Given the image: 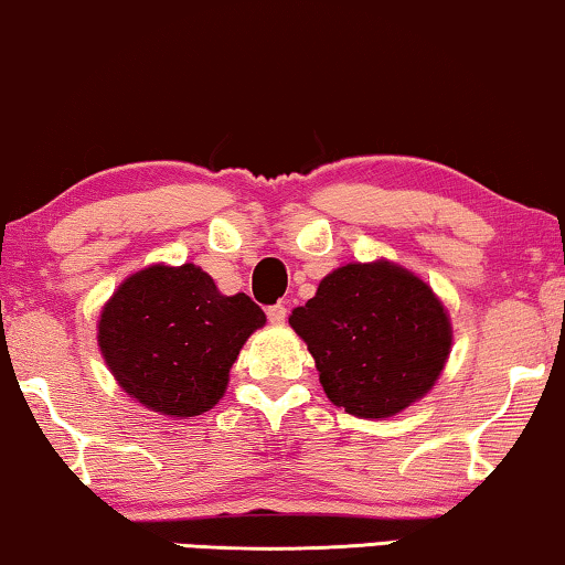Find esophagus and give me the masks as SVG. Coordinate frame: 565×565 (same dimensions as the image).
<instances>
[{"label":"esophagus","mask_w":565,"mask_h":565,"mask_svg":"<svg viewBox=\"0 0 565 565\" xmlns=\"http://www.w3.org/2000/svg\"><path fill=\"white\" fill-rule=\"evenodd\" d=\"M266 315H268V322H271V324H284L286 322V307L284 305L268 307Z\"/></svg>","instance_id":"esophagus-1"}]
</instances>
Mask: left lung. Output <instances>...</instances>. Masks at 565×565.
Instances as JSON below:
<instances>
[{
	"instance_id": "1",
	"label": "left lung",
	"mask_w": 565,
	"mask_h": 565,
	"mask_svg": "<svg viewBox=\"0 0 565 565\" xmlns=\"http://www.w3.org/2000/svg\"><path fill=\"white\" fill-rule=\"evenodd\" d=\"M289 324L312 353L328 399L365 419L392 417L423 399L452 343L443 301L388 260L335 268Z\"/></svg>"
}]
</instances>
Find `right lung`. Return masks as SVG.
I'll list each match as a JSON object with an SVG mask.
<instances>
[{
  "instance_id": "add662e5",
  "label": "right lung",
  "mask_w": 565,
  "mask_h": 565,
  "mask_svg": "<svg viewBox=\"0 0 565 565\" xmlns=\"http://www.w3.org/2000/svg\"><path fill=\"white\" fill-rule=\"evenodd\" d=\"M266 315L248 294L225 297L200 266L127 276L99 315L102 355L127 394L169 417L212 409Z\"/></svg>"
}]
</instances>
